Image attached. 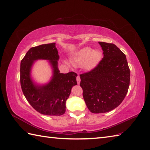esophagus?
I'll list each match as a JSON object with an SVG mask.
<instances>
[{
	"label": "esophagus",
	"instance_id": "34e87169",
	"mask_svg": "<svg viewBox=\"0 0 150 150\" xmlns=\"http://www.w3.org/2000/svg\"><path fill=\"white\" fill-rule=\"evenodd\" d=\"M76 79H77V83L78 84H80V82H81V78L79 77V75H77V77H76Z\"/></svg>",
	"mask_w": 150,
	"mask_h": 150
}]
</instances>
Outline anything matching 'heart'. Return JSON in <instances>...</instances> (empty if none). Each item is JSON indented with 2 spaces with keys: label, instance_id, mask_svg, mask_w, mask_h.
Segmentation results:
<instances>
[{
  "label": "heart",
  "instance_id": "heart-1",
  "mask_svg": "<svg viewBox=\"0 0 150 150\" xmlns=\"http://www.w3.org/2000/svg\"><path fill=\"white\" fill-rule=\"evenodd\" d=\"M101 57L102 53L99 50H92L91 47H86L75 53L72 63L75 66H84L86 69H92L98 64Z\"/></svg>",
  "mask_w": 150,
  "mask_h": 150
}]
</instances>
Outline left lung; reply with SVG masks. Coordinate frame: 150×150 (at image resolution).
<instances>
[{
	"label": "left lung",
	"instance_id": "1",
	"mask_svg": "<svg viewBox=\"0 0 150 150\" xmlns=\"http://www.w3.org/2000/svg\"><path fill=\"white\" fill-rule=\"evenodd\" d=\"M104 57L91 71L80 75L86 104L91 113H102L119 106L128 93L130 70L126 57L112 43L98 42Z\"/></svg>",
	"mask_w": 150,
	"mask_h": 150
}]
</instances>
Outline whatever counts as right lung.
Here are the masks:
<instances>
[{
	"instance_id": "1",
	"label": "right lung",
	"mask_w": 150,
	"mask_h": 150,
	"mask_svg": "<svg viewBox=\"0 0 150 150\" xmlns=\"http://www.w3.org/2000/svg\"><path fill=\"white\" fill-rule=\"evenodd\" d=\"M59 59L55 43L53 42L31 47L21 62L20 81L22 92L31 106L46 115L60 116L64 113L66 101L72 87L77 84V73H60L57 67ZM38 59L50 60L54 68L52 81L44 86L35 85L30 77L31 66Z\"/></svg>"
}]
</instances>
